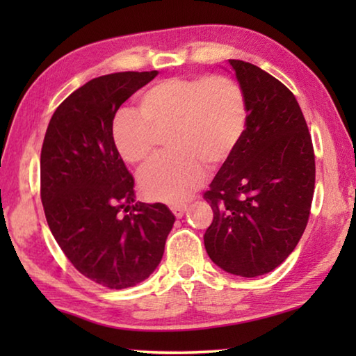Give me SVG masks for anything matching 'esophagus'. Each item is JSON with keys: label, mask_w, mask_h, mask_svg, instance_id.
Masks as SVG:
<instances>
[{"label": "esophagus", "mask_w": 356, "mask_h": 356, "mask_svg": "<svg viewBox=\"0 0 356 356\" xmlns=\"http://www.w3.org/2000/svg\"><path fill=\"white\" fill-rule=\"evenodd\" d=\"M171 210H172V213L176 215V218H182L184 213L186 212V206H184V204H179V206H171Z\"/></svg>", "instance_id": "34e87169"}]
</instances>
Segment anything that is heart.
<instances>
[{
    "label": "heart",
    "instance_id": "obj_1",
    "mask_svg": "<svg viewBox=\"0 0 356 356\" xmlns=\"http://www.w3.org/2000/svg\"><path fill=\"white\" fill-rule=\"evenodd\" d=\"M140 113L119 110L111 120V140L130 165H144L155 154L160 134L171 154L156 159L140 176L144 196L179 202L207 179V166L231 159L246 125L243 91L225 75L172 76L155 83L138 99Z\"/></svg>",
    "mask_w": 356,
    "mask_h": 356
}]
</instances>
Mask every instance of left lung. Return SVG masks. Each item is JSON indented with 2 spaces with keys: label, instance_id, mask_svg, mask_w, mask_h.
Masks as SVG:
<instances>
[{
  "label": "left lung",
  "instance_id": "obj_1",
  "mask_svg": "<svg viewBox=\"0 0 356 356\" xmlns=\"http://www.w3.org/2000/svg\"><path fill=\"white\" fill-rule=\"evenodd\" d=\"M246 102L242 140L204 193L213 221L209 257L227 273L254 278L286 261L308 225L316 161L295 95L257 65L229 59Z\"/></svg>",
  "mask_w": 356,
  "mask_h": 356
}]
</instances>
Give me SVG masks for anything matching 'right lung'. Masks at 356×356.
<instances>
[{
	"instance_id": "1",
	"label": "right lung",
	"mask_w": 356,
	"mask_h": 356,
	"mask_svg": "<svg viewBox=\"0 0 356 356\" xmlns=\"http://www.w3.org/2000/svg\"><path fill=\"white\" fill-rule=\"evenodd\" d=\"M159 75L118 72L83 84L53 113L40 152V197L72 265L108 289L136 286L163 257L176 216L135 202V180L111 140L119 106Z\"/></svg>"
}]
</instances>
